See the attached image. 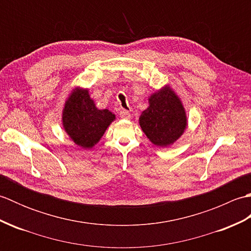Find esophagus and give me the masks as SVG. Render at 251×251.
I'll return each instance as SVG.
<instances>
[{"label": "esophagus", "instance_id": "34e87169", "mask_svg": "<svg viewBox=\"0 0 251 251\" xmlns=\"http://www.w3.org/2000/svg\"><path fill=\"white\" fill-rule=\"evenodd\" d=\"M120 115H121L122 119H125V120H129L130 119V113H129L128 111H126V110H122L120 112Z\"/></svg>", "mask_w": 251, "mask_h": 251}]
</instances>
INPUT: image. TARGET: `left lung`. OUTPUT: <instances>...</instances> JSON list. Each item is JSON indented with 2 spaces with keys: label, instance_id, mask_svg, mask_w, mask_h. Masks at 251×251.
I'll use <instances>...</instances> for the list:
<instances>
[{
  "label": "left lung",
  "instance_id": "8db88e82",
  "mask_svg": "<svg viewBox=\"0 0 251 251\" xmlns=\"http://www.w3.org/2000/svg\"><path fill=\"white\" fill-rule=\"evenodd\" d=\"M139 125L149 140L157 147L172 146L183 135L188 126L185 109L169 85L149 97V106L142 111Z\"/></svg>",
  "mask_w": 251,
  "mask_h": 251
}]
</instances>
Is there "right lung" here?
Returning <instances> with one entry per match:
<instances>
[{"label":"right lung","instance_id":"obj_1","mask_svg":"<svg viewBox=\"0 0 251 251\" xmlns=\"http://www.w3.org/2000/svg\"><path fill=\"white\" fill-rule=\"evenodd\" d=\"M114 120L115 114L111 111L96 106L87 88L72 89L62 110L63 129L82 149H92L97 145Z\"/></svg>","mask_w":251,"mask_h":251}]
</instances>
